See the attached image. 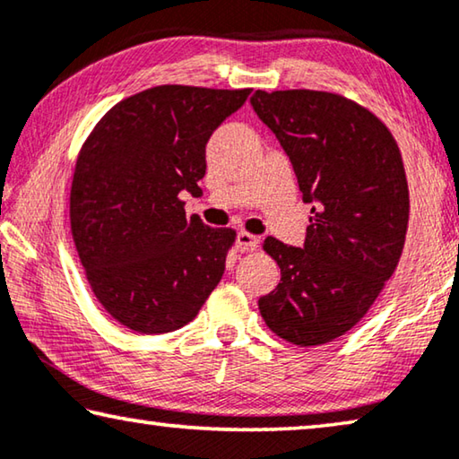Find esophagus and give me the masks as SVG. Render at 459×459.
Wrapping results in <instances>:
<instances>
[{
  "instance_id": "obj_1",
  "label": "esophagus",
  "mask_w": 459,
  "mask_h": 459,
  "mask_svg": "<svg viewBox=\"0 0 459 459\" xmlns=\"http://www.w3.org/2000/svg\"><path fill=\"white\" fill-rule=\"evenodd\" d=\"M237 247L241 251H253V249H257V247H259V238L255 235H249V232H238Z\"/></svg>"
}]
</instances>
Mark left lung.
<instances>
[{
    "instance_id": "1",
    "label": "left lung",
    "mask_w": 459,
    "mask_h": 459,
    "mask_svg": "<svg viewBox=\"0 0 459 459\" xmlns=\"http://www.w3.org/2000/svg\"><path fill=\"white\" fill-rule=\"evenodd\" d=\"M312 204L302 247L267 237L281 269L259 298L265 325L308 347L341 337L372 307L398 265L409 224V186L390 130L337 93L286 90L251 98Z\"/></svg>"
}]
</instances>
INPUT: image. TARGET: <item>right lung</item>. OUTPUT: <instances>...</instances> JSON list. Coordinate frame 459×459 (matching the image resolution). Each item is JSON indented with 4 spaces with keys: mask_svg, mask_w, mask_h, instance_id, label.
<instances>
[{
    "mask_svg": "<svg viewBox=\"0 0 459 459\" xmlns=\"http://www.w3.org/2000/svg\"><path fill=\"white\" fill-rule=\"evenodd\" d=\"M251 90L159 85L116 104L77 157L71 230L101 307L130 331H176L224 273L235 230L186 218L206 143Z\"/></svg>",
    "mask_w": 459,
    "mask_h": 459,
    "instance_id": "right-lung-1",
    "label": "right lung"
}]
</instances>
